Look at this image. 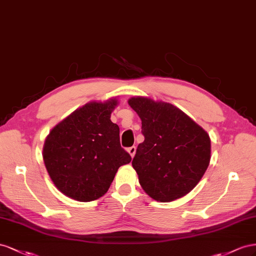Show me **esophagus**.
<instances>
[{
	"instance_id": "1",
	"label": "esophagus",
	"mask_w": 256,
	"mask_h": 256,
	"mask_svg": "<svg viewBox=\"0 0 256 256\" xmlns=\"http://www.w3.org/2000/svg\"><path fill=\"white\" fill-rule=\"evenodd\" d=\"M128 152L130 153V156L134 158L135 153H136V147H135V146H133V147H130V148H128Z\"/></svg>"
}]
</instances>
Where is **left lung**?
<instances>
[{"label":"left lung","mask_w":256,"mask_h":256,"mask_svg":"<svg viewBox=\"0 0 256 256\" xmlns=\"http://www.w3.org/2000/svg\"><path fill=\"white\" fill-rule=\"evenodd\" d=\"M128 103L140 116L144 136L132 162L144 191L160 202L191 192L210 163L208 133L166 102L134 96Z\"/></svg>","instance_id":"left-lung-1"}]
</instances>
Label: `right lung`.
<instances>
[{
    "mask_svg": "<svg viewBox=\"0 0 256 256\" xmlns=\"http://www.w3.org/2000/svg\"><path fill=\"white\" fill-rule=\"evenodd\" d=\"M116 98L90 102L50 130L42 148L49 177L65 196L91 202L103 196L119 167L130 162L121 148L120 130L110 120Z\"/></svg>",
    "mask_w": 256,
    "mask_h": 256,
    "instance_id": "add662e5",
    "label": "right lung"
}]
</instances>
